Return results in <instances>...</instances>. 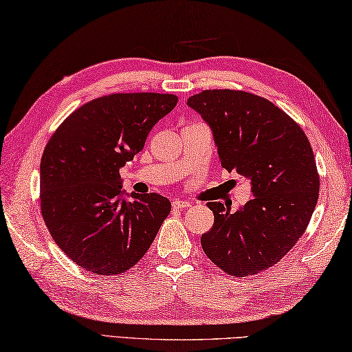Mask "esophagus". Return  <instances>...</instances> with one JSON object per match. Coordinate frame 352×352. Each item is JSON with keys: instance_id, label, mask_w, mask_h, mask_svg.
Returning a JSON list of instances; mask_svg holds the SVG:
<instances>
[{"instance_id": "34e87169", "label": "esophagus", "mask_w": 352, "mask_h": 352, "mask_svg": "<svg viewBox=\"0 0 352 352\" xmlns=\"http://www.w3.org/2000/svg\"><path fill=\"white\" fill-rule=\"evenodd\" d=\"M190 205L191 204L188 201H182V199H175L173 201V208L176 210H187Z\"/></svg>"}]
</instances>
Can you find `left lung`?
<instances>
[{
    "mask_svg": "<svg viewBox=\"0 0 352 352\" xmlns=\"http://www.w3.org/2000/svg\"><path fill=\"white\" fill-rule=\"evenodd\" d=\"M210 125L227 171L248 177L254 197L236 213L208 202L214 223L201 245L234 277L274 267L307 230L319 199L313 148L293 118L242 90H204L187 102Z\"/></svg>",
    "mask_w": 352,
    "mask_h": 352,
    "instance_id": "8db88e82",
    "label": "left lung"
}]
</instances>
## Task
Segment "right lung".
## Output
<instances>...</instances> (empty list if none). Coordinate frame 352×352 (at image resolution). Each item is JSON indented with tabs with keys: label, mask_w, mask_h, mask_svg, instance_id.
<instances>
[{
	"label": "right lung",
	"mask_w": 352,
	"mask_h": 352,
	"mask_svg": "<svg viewBox=\"0 0 352 352\" xmlns=\"http://www.w3.org/2000/svg\"><path fill=\"white\" fill-rule=\"evenodd\" d=\"M176 104L177 96L168 94L101 96L70 113L49 139L39 170L41 214L78 267L121 274L153 243L171 204L156 193L124 199L119 168Z\"/></svg>",
	"instance_id": "obj_1"
}]
</instances>
